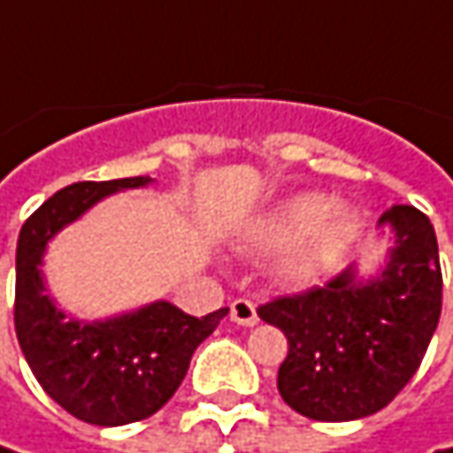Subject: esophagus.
Instances as JSON below:
<instances>
[{
	"label": "esophagus",
	"instance_id": "esophagus-1",
	"mask_svg": "<svg viewBox=\"0 0 453 453\" xmlns=\"http://www.w3.org/2000/svg\"><path fill=\"white\" fill-rule=\"evenodd\" d=\"M230 320L233 323H238V326H246V328H251L258 323V315H256V305H253L251 300H233V305H230Z\"/></svg>",
	"mask_w": 453,
	"mask_h": 453
}]
</instances>
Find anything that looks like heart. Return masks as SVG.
Masks as SVG:
<instances>
[{
	"instance_id": "b5f03b06",
	"label": "heart",
	"mask_w": 453,
	"mask_h": 453,
	"mask_svg": "<svg viewBox=\"0 0 453 453\" xmlns=\"http://www.w3.org/2000/svg\"><path fill=\"white\" fill-rule=\"evenodd\" d=\"M361 223L354 210L328 195L305 192L253 218L243 243L253 251H281L274 272L284 281L307 284L333 272L357 246Z\"/></svg>"
}]
</instances>
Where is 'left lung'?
<instances>
[{
  "label": "left lung",
  "mask_w": 453,
  "mask_h": 453,
  "mask_svg": "<svg viewBox=\"0 0 453 453\" xmlns=\"http://www.w3.org/2000/svg\"><path fill=\"white\" fill-rule=\"evenodd\" d=\"M392 230L380 274L361 280L349 266L326 287L258 307L287 335L277 387L281 400L312 420H359L395 400L418 372L441 318L436 230L411 204L377 220Z\"/></svg>",
  "instance_id": "1"
}]
</instances>
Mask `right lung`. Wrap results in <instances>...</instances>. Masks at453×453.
Masks as SVG:
<instances>
[{
  "mask_svg": "<svg viewBox=\"0 0 453 453\" xmlns=\"http://www.w3.org/2000/svg\"><path fill=\"white\" fill-rule=\"evenodd\" d=\"M150 176L76 181L58 189L25 220L17 241L14 331L41 387L73 418L125 426L161 411L187 377L195 349L227 315L204 318L158 300L104 320L64 312L45 292L48 243L87 210L115 192L146 187Z\"/></svg>",
  "mask_w": 453,
  "mask_h": 453,
  "instance_id": "right-lung-1",
  "label": "right lung"
}]
</instances>
